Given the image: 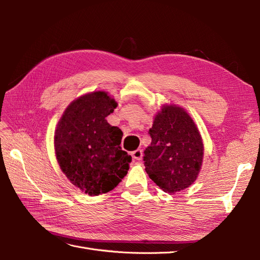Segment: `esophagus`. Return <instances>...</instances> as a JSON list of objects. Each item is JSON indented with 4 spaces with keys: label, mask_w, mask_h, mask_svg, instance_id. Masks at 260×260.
<instances>
[{
    "label": "esophagus",
    "mask_w": 260,
    "mask_h": 260,
    "mask_svg": "<svg viewBox=\"0 0 260 260\" xmlns=\"http://www.w3.org/2000/svg\"><path fill=\"white\" fill-rule=\"evenodd\" d=\"M131 155H132V157H133V158H135V159L140 160V159H142L143 151H142V149H136V151H133V152L131 153Z\"/></svg>",
    "instance_id": "34e87169"
}]
</instances>
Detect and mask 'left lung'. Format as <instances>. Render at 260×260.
Wrapping results in <instances>:
<instances>
[{
	"label": "left lung",
	"instance_id": "8db88e82",
	"mask_svg": "<svg viewBox=\"0 0 260 260\" xmlns=\"http://www.w3.org/2000/svg\"><path fill=\"white\" fill-rule=\"evenodd\" d=\"M152 143L144 151L145 171L164 192L175 194L190 186L203 162L200 131L183 108L164 105L148 131Z\"/></svg>",
	"mask_w": 260,
	"mask_h": 260
}]
</instances>
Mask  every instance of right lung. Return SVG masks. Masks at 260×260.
<instances>
[{
	"label": "right lung",
	"mask_w": 260,
	"mask_h": 260,
	"mask_svg": "<svg viewBox=\"0 0 260 260\" xmlns=\"http://www.w3.org/2000/svg\"><path fill=\"white\" fill-rule=\"evenodd\" d=\"M116 107L107 92L84 94L69 104L55 130V154L61 171L91 196L115 188L132 160L120 147L122 131L105 119Z\"/></svg>",
	"instance_id": "right-lung-1"
}]
</instances>
